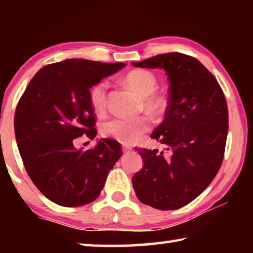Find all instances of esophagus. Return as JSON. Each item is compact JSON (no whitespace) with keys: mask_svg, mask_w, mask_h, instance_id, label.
<instances>
[{"mask_svg":"<svg viewBox=\"0 0 253 253\" xmlns=\"http://www.w3.org/2000/svg\"><path fill=\"white\" fill-rule=\"evenodd\" d=\"M123 148V152L124 153H129V152H131V147H128V146H123L122 147Z\"/></svg>","mask_w":253,"mask_h":253,"instance_id":"obj_1","label":"esophagus"}]
</instances>
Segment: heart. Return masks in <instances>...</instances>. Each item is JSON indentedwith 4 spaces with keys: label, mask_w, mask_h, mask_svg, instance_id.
I'll list each match as a JSON object with an SVG mask.
<instances>
[{
    "label": "heart",
    "mask_w": 253,
    "mask_h": 253,
    "mask_svg": "<svg viewBox=\"0 0 253 253\" xmlns=\"http://www.w3.org/2000/svg\"><path fill=\"white\" fill-rule=\"evenodd\" d=\"M125 84L136 95L142 98L144 110L152 115L162 114L165 109V99L156 95L157 80L152 72L143 69H135L126 75ZM109 84L102 80L93 84L89 91V99L92 108L100 113L106 107V93ZM151 129V121L147 117L123 118L114 117L101 124L100 132L102 136L116 139L124 144L138 142L144 134Z\"/></svg>",
    "instance_id": "obj_1"
}]
</instances>
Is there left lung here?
<instances>
[{
	"label": "left lung",
	"mask_w": 253,
	"mask_h": 253,
	"mask_svg": "<svg viewBox=\"0 0 253 253\" xmlns=\"http://www.w3.org/2000/svg\"><path fill=\"white\" fill-rule=\"evenodd\" d=\"M132 66L166 71L169 81L165 119L152 134L170 156L157 149H137L144 165L131 183L140 202L176 210L202 193L223 161L229 115L219 83L199 60L170 52Z\"/></svg>",
	"instance_id": "left-lung-1"
}]
</instances>
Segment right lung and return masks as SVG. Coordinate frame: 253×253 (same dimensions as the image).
<instances>
[{
  "mask_svg": "<svg viewBox=\"0 0 253 253\" xmlns=\"http://www.w3.org/2000/svg\"><path fill=\"white\" fill-rule=\"evenodd\" d=\"M125 66L84 59L52 63L37 72L21 97L14 117L19 152L34 185L55 204L75 208L95 201L123 155L113 139H98L87 151L74 143L97 135L90 88Z\"/></svg>",
  "mask_w": 253,
  "mask_h": 253,
  "instance_id": "right-lung-1",
  "label": "right lung"
}]
</instances>
